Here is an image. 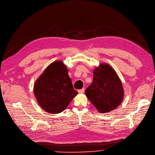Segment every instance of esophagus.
I'll return each instance as SVG.
<instances>
[{"instance_id": "34e87169", "label": "esophagus", "mask_w": 155, "mask_h": 155, "mask_svg": "<svg viewBox=\"0 0 155 155\" xmlns=\"http://www.w3.org/2000/svg\"><path fill=\"white\" fill-rule=\"evenodd\" d=\"M84 91H85V89H80V90L78 91V92L79 94H82V93L84 92Z\"/></svg>"}]
</instances>
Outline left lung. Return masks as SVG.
Segmentation results:
<instances>
[{"instance_id":"1","label":"left lung","mask_w":155,"mask_h":155,"mask_svg":"<svg viewBox=\"0 0 155 155\" xmlns=\"http://www.w3.org/2000/svg\"><path fill=\"white\" fill-rule=\"evenodd\" d=\"M93 82L85 95L101 113L113 111L124 99V88L117 73L111 66L101 63L93 71Z\"/></svg>"}]
</instances>
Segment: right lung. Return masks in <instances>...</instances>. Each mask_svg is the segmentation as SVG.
<instances>
[{"mask_svg":"<svg viewBox=\"0 0 155 155\" xmlns=\"http://www.w3.org/2000/svg\"><path fill=\"white\" fill-rule=\"evenodd\" d=\"M68 71L63 61H56L47 67L35 81L34 95L45 111L54 114L62 112L77 95Z\"/></svg>","mask_w":155,"mask_h":155,"instance_id":"add662e5","label":"right lung"}]
</instances>
